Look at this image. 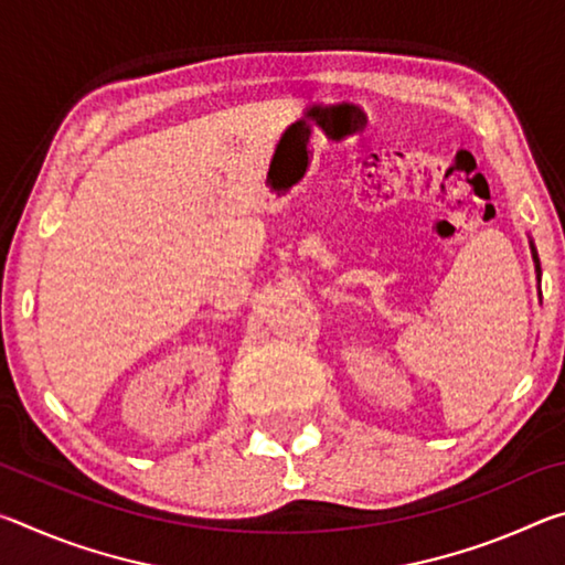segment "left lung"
Wrapping results in <instances>:
<instances>
[{
	"label": "left lung",
	"instance_id": "obj_1",
	"mask_svg": "<svg viewBox=\"0 0 565 565\" xmlns=\"http://www.w3.org/2000/svg\"><path fill=\"white\" fill-rule=\"evenodd\" d=\"M531 254H533V264H535V279H539V284H541V262H539V254H535L533 238H531Z\"/></svg>",
	"mask_w": 565,
	"mask_h": 565
}]
</instances>
